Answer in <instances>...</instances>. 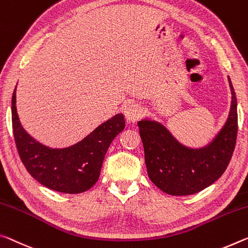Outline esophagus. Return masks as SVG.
I'll return each mask as SVG.
<instances>
[{"label":"esophagus","mask_w":248,"mask_h":248,"mask_svg":"<svg viewBox=\"0 0 248 248\" xmlns=\"http://www.w3.org/2000/svg\"><path fill=\"white\" fill-rule=\"evenodd\" d=\"M124 116L125 119H127L129 123H136V121L139 120L140 117L142 116V110L139 107V105L129 104L127 107L124 108Z\"/></svg>","instance_id":"esophagus-1"}]
</instances>
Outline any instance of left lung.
<instances>
[{
	"label": "left lung",
	"mask_w": 248,
	"mask_h": 248,
	"mask_svg": "<svg viewBox=\"0 0 248 248\" xmlns=\"http://www.w3.org/2000/svg\"><path fill=\"white\" fill-rule=\"evenodd\" d=\"M232 104L229 119L206 148L191 150L181 145L163 125L138 123L148 175L160 190L171 195H191L221 178L233 155L237 138V101L229 77Z\"/></svg>",
	"instance_id": "8db88e82"
}]
</instances>
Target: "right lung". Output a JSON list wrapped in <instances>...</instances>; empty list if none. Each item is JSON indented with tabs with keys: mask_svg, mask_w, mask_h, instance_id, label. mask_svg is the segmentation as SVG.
<instances>
[{
	"mask_svg": "<svg viewBox=\"0 0 248 248\" xmlns=\"http://www.w3.org/2000/svg\"><path fill=\"white\" fill-rule=\"evenodd\" d=\"M16 88L12 97V127L15 144L27 172L43 186L62 193L89 190L100 175L106 152L124 130L123 113L110 118L79 142L65 149L45 147L26 133L16 112Z\"/></svg>",
	"mask_w": 248,
	"mask_h": 248,
	"instance_id": "add662e5",
	"label": "right lung"
}]
</instances>
